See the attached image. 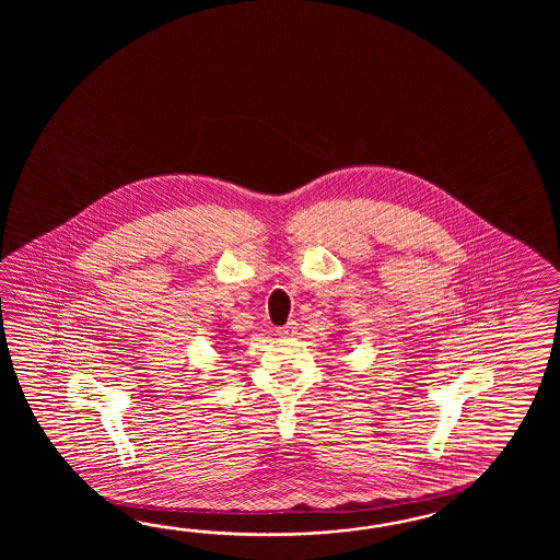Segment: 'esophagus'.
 Masks as SVG:
<instances>
[{
  "label": "esophagus",
  "instance_id": "obj_1",
  "mask_svg": "<svg viewBox=\"0 0 560 560\" xmlns=\"http://www.w3.org/2000/svg\"><path fill=\"white\" fill-rule=\"evenodd\" d=\"M276 332H278V336H282V338L294 336L296 334V322H288L284 326H280Z\"/></svg>",
  "mask_w": 560,
  "mask_h": 560
}]
</instances>
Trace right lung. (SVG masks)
I'll return each instance as SVG.
<instances>
[{"label": "right lung", "mask_w": 560, "mask_h": 560, "mask_svg": "<svg viewBox=\"0 0 560 560\" xmlns=\"http://www.w3.org/2000/svg\"><path fill=\"white\" fill-rule=\"evenodd\" d=\"M222 334H228L226 330H220ZM218 338V336H215ZM218 340H222V342H226L228 338H218Z\"/></svg>", "instance_id": "right-lung-1"}]
</instances>
